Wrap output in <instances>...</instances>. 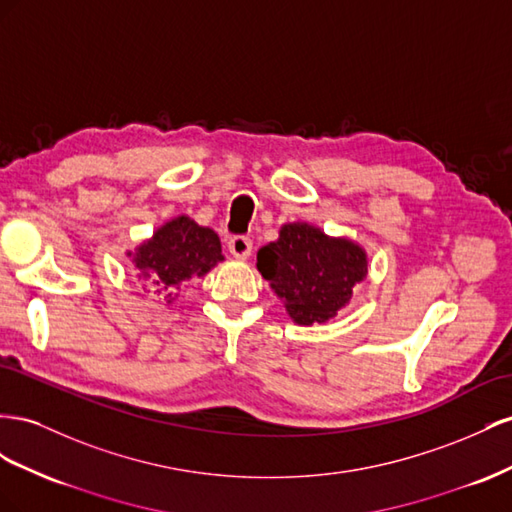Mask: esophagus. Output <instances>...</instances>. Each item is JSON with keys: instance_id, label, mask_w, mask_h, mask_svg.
<instances>
[{"instance_id": "34e87169", "label": "esophagus", "mask_w": 512, "mask_h": 512, "mask_svg": "<svg viewBox=\"0 0 512 512\" xmlns=\"http://www.w3.org/2000/svg\"><path fill=\"white\" fill-rule=\"evenodd\" d=\"M253 251V242L246 236H233L229 240V253L236 259H246Z\"/></svg>"}]
</instances>
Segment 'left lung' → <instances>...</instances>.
Wrapping results in <instances>:
<instances>
[{
	"mask_svg": "<svg viewBox=\"0 0 512 512\" xmlns=\"http://www.w3.org/2000/svg\"><path fill=\"white\" fill-rule=\"evenodd\" d=\"M257 268L294 321L311 326L337 315L352 298L354 285L367 276V255L354 242L291 223L257 253Z\"/></svg>",
	"mask_w": 512,
	"mask_h": 512,
	"instance_id": "left-lung-1",
	"label": "left lung"
}]
</instances>
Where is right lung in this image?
Wrapping results in <instances>:
<instances>
[{
  "label": "right lung",
  "instance_id": "obj_1",
  "mask_svg": "<svg viewBox=\"0 0 512 512\" xmlns=\"http://www.w3.org/2000/svg\"><path fill=\"white\" fill-rule=\"evenodd\" d=\"M218 261H223L221 240L212 229L199 227L188 216H178L160 227L135 255V264L145 279H152L165 291L193 276H203Z\"/></svg>",
  "mask_w": 512,
  "mask_h": 512
}]
</instances>
